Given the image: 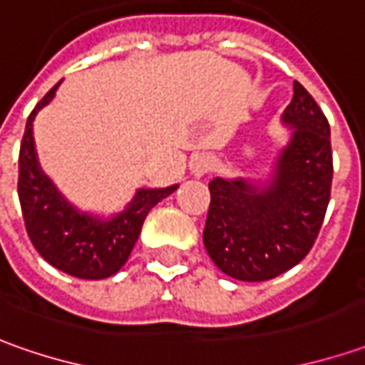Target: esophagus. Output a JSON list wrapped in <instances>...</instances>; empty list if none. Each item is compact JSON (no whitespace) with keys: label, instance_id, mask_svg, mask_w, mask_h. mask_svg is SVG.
Here are the masks:
<instances>
[{"label":"esophagus","instance_id":"esophagus-1","mask_svg":"<svg viewBox=\"0 0 365 365\" xmlns=\"http://www.w3.org/2000/svg\"><path fill=\"white\" fill-rule=\"evenodd\" d=\"M214 168V159L206 155V153H200V155H195L190 161V170L194 173L195 178H202V175H206L207 171Z\"/></svg>","mask_w":365,"mask_h":365}]
</instances>
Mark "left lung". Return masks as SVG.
I'll return each mask as SVG.
<instances>
[{
	"label": "left lung",
	"instance_id": "8db88e82",
	"mask_svg": "<svg viewBox=\"0 0 365 365\" xmlns=\"http://www.w3.org/2000/svg\"><path fill=\"white\" fill-rule=\"evenodd\" d=\"M283 120L295 127L267 185L214 178L204 246L228 277L269 281L307 257L319 236L333 180L329 123L303 84Z\"/></svg>",
	"mask_w": 365,
	"mask_h": 365
}]
</instances>
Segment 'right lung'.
Segmentation results:
<instances>
[{"instance_id": "add662e5", "label": "right lung", "mask_w": 365, "mask_h": 365, "mask_svg": "<svg viewBox=\"0 0 365 365\" xmlns=\"http://www.w3.org/2000/svg\"><path fill=\"white\" fill-rule=\"evenodd\" d=\"M58 86L60 82L46 93L26 123L18 161L19 206L26 232L40 257L76 279L98 281L115 274L127 262L149 210L173 194L178 185L139 190L129 207L113 220L78 214L42 173L34 149L32 123L36 113L54 98Z\"/></svg>"}]
</instances>
